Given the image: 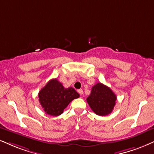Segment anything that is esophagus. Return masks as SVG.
Listing matches in <instances>:
<instances>
[{"instance_id":"1","label":"esophagus","mask_w":154,"mask_h":154,"mask_svg":"<svg viewBox=\"0 0 154 154\" xmlns=\"http://www.w3.org/2000/svg\"><path fill=\"white\" fill-rule=\"evenodd\" d=\"M77 91H78V93L80 95H82L83 94V90L82 89H78V90H77Z\"/></svg>"}]
</instances>
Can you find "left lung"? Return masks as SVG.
Here are the masks:
<instances>
[{"label": "left lung", "mask_w": 154, "mask_h": 154, "mask_svg": "<svg viewBox=\"0 0 154 154\" xmlns=\"http://www.w3.org/2000/svg\"><path fill=\"white\" fill-rule=\"evenodd\" d=\"M116 96L112 89L99 82L92 87L91 94L87 98L91 110L99 116H106L112 112L116 104Z\"/></svg>", "instance_id": "obj_1"}]
</instances>
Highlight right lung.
Segmentation results:
<instances>
[{
  "instance_id": "add662e5",
  "label": "right lung",
  "mask_w": 154,
  "mask_h": 154,
  "mask_svg": "<svg viewBox=\"0 0 154 154\" xmlns=\"http://www.w3.org/2000/svg\"><path fill=\"white\" fill-rule=\"evenodd\" d=\"M39 102L46 114L59 116L79 94L72 87L65 88L57 79L50 80L38 93Z\"/></svg>"
}]
</instances>
